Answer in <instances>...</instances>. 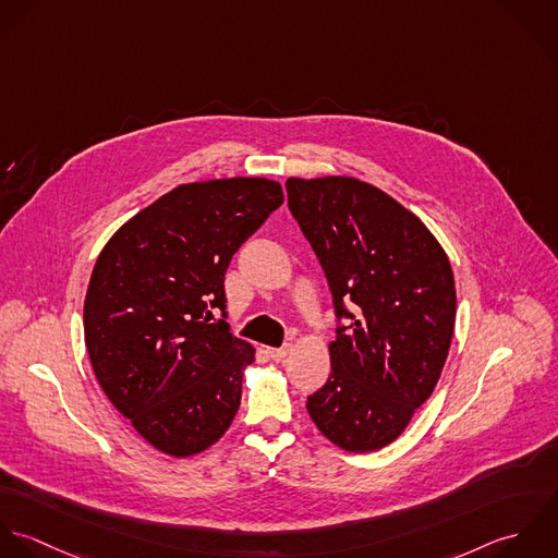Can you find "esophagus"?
Instances as JSON below:
<instances>
[{"instance_id": "34e87169", "label": "esophagus", "mask_w": 558, "mask_h": 558, "mask_svg": "<svg viewBox=\"0 0 558 558\" xmlns=\"http://www.w3.org/2000/svg\"><path fill=\"white\" fill-rule=\"evenodd\" d=\"M289 351H291V344H284V347H269V349H267L269 357H271V360H276V362H278V360H282Z\"/></svg>"}]
</instances>
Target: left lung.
I'll use <instances>...</instances> for the list:
<instances>
[{
	"label": "left lung",
	"instance_id": "left-lung-1",
	"mask_svg": "<svg viewBox=\"0 0 558 558\" xmlns=\"http://www.w3.org/2000/svg\"><path fill=\"white\" fill-rule=\"evenodd\" d=\"M287 196L338 319L332 373L306 410L344 450L384 448L440 379L457 306L448 256L414 214L357 179H289Z\"/></svg>",
	"mask_w": 558,
	"mask_h": 558
}]
</instances>
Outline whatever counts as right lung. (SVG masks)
I'll list each match as a JSON object with an SVG mask.
<instances>
[{"label":"right lung","instance_id":"1","mask_svg":"<svg viewBox=\"0 0 558 558\" xmlns=\"http://www.w3.org/2000/svg\"><path fill=\"white\" fill-rule=\"evenodd\" d=\"M267 179L187 183L133 216L97 258L84 302L95 375L113 408L161 452L216 445L239 403L254 347L230 335L232 254L282 205Z\"/></svg>","mask_w":558,"mask_h":558}]
</instances>
